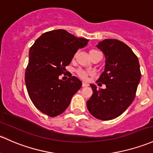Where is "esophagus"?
Here are the masks:
<instances>
[{
  "label": "esophagus",
  "mask_w": 153,
  "mask_h": 153,
  "mask_svg": "<svg viewBox=\"0 0 153 153\" xmlns=\"http://www.w3.org/2000/svg\"><path fill=\"white\" fill-rule=\"evenodd\" d=\"M89 86V84L85 83V82H83V83H82V86H83V87H86V86Z\"/></svg>",
  "instance_id": "1"
}]
</instances>
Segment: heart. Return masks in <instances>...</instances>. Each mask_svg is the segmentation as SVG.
Instances as JSON below:
<instances>
[{
    "label": "heart",
    "mask_w": 153,
    "mask_h": 153,
    "mask_svg": "<svg viewBox=\"0 0 153 153\" xmlns=\"http://www.w3.org/2000/svg\"><path fill=\"white\" fill-rule=\"evenodd\" d=\"M100 53V51H97V50H91L89 51V55L90 54H93V53ZM77 75L83 80H86L87 79L88 77L91 75V72L86 71V70H77Z\"/></svg>",
    "instance_id": "b5f03b06"
}]
</instances>
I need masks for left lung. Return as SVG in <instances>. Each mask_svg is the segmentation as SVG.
Here are the masks:
<instances>
[{"mask_svg":"<svg viewBox=\"0 0 153 153\" xmlns=\"http://www.w3.org/2000/svg\"><path fill=\"white\" fill-rule=\"evenodd\" d=\"M97 48L105 56V70L97 83L105 89H97L91 84L93 94L86 102L91 115L100 120L117 118L129 107L136 97L141 78L139 59L126 44L107 39Z\"/></svg>","mask_w":153,"mask_h":153,"instance_id":"obj_1","label":"left lung"}]
</instances>
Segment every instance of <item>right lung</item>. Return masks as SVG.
I'll return each instance as SVG.
<instances>
[{"label": "right lung", "instance_id": "right-lung-1", "mask_svg": "<svg viewBox=\"0 0 153 153\" xmlns=\"http://www.w3.org/2000/svg\"><path fill=\"white\" fill-rule=\"evenodd\" d=\"M88 41L58 29L44 33L30 47L25 85L32 102L43 114L51 117L60 115L81 89V81L70 72L67 81L59 76L66 71V66L77 51L85 47Z\"/></svg>", "mask_w": 153, "mask_h": 153}]
</instances>
